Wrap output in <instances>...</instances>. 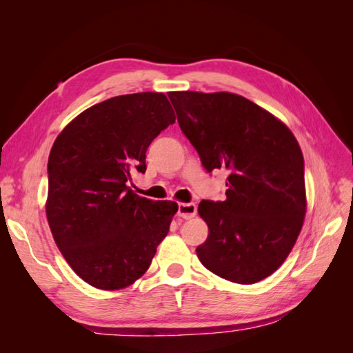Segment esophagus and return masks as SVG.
I'll return each mask as SVG.
<instances>
[{
    "label": "esophagus",
    "instance_id": "obj_1",
    "mask_svg": "<svg viewBox=\"0 0 353 353\" xmlns=\"http://www.w3.org/2000/svg\"><path fill=\"white\" fill-rule=\"evenodd\" d=\"M197 208L194 203H179L178 205V216L184 219H191L196 216Z\"/></svg>",
    "mask_w": 353,
    "mask_h": 353
}]
</instances>
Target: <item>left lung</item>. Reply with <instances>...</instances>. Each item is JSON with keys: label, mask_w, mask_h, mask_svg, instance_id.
<instances>
[{"label": "left lung", "mask_w": 353, "mask_h": 353, "mask_svg": "<svg viewBox=\"0 0 353 353\" xmlns=\"http://www.w3.org/2000/svg\"><path fill=\"white\" fill-rule=\"evenodd\" d=\"M168 95L203 168L228 172L227 199L199 205L209 227L196 249L200 262L232 283L266 279L293 249L306 212L305 162L294 135L237 94Z\"/></svg>", "instance_id": "obj_1"}]
</instances>
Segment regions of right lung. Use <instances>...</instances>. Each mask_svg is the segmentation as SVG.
Returning a JSON list of instances; mask_svg holds the SVG:
<instances>
[{
  "label": "right lung",
  "instance_id": "right-lung-1",
  "mask_svg": "<svg viewBox=\"0 0 353 353\" xmlns=\"http://www.w3.org/2000/svg\"><path fill=\"white\" fill-rule=\"evenodd\" d=\"M175 123L162 92L113 97L82 112L48 157L47 219L59 250L81 279L119 290L148 270L178 210L175 201L140 197L128 187L145 152Z\"/></svg>",
  "mask_w": 353,
  "mask_h": 353
}]
</instances>
